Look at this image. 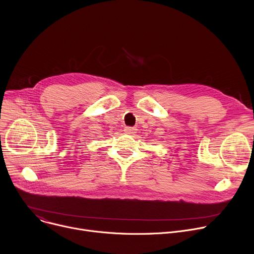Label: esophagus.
Listing matches in <instances>:
<instances>
[{"instance_id":"esophagus-1","label":"esophagus","mask_w":254,"mask_h":254,"mask_svg":"<svg viewBox=\"0 0 254 254\" xmlns=\"http://www.w3.org/2000/svg\"><path fill=\"white\" fill-rule=\"evenodd\" d=\"M125 131H126L127 133L132 134V133H136V132H137V128H136V127H125Z\"/></svg>"}]
</instances>
